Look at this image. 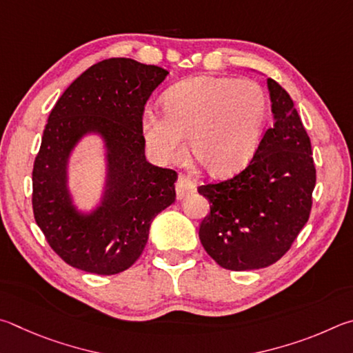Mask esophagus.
Instances as JSON below:
<instances>
[{"mask_svg": "<svg viewBox=\"0 0 353 353\" xmlns=\"http://www.w3.org/2000/svg\"><path fill=\"white\" fill-rule=\"evenodd\" d=\"M175 190H176V199L184 200L189 194H192L195 190V184L192 180H189L188 176L181 175L175 183Z\"/></svg>", "mask_w": 353, "mask_h": 353, "instance_id": "obj_1", "label": "esophagus"}]
</instances>
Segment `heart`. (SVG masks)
Masks as SVG:
<instances>
[{
	"instance_id": "b5f03b06",
	"label": "heart",
	"mask_w": 353,
	"mask_h": 353,
	"mask_svg": "<svg viewBox=\"0 0 353 353\" xmlns=\"http://www.w3.org/2000/svg\"><path fill=\"white\" fill-rule=\"evenodd\" d=\"M164 114L145 111L142 134L159 163L180 161L184 136L209 175L226 178L248 165L268 122V99L252 80L194 77L164 94Z\"/></svg>"
}]
</instances>
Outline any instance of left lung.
<instances>
[{"label":"left lung","instance_id":"left-lung-1","mask_svg":"<svg viewBox=\"0 0 353 353\" xmlns=\"http://www.w3.org/2000/svg\"><path fill=\"white\" fill-rule=\"evenodd\" d=\"M268 90L274 123L250 164L230 180L199 188L211 205L199 231L203 248L232 271L279 261L312 211L316 169L310 138L288 92L273 79Z\"/></svg>","mask_w":353,"mask_h":353}]
</instances>
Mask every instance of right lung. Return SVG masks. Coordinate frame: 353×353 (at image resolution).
I'll list each match as a JSON object with an SVG mask.
<instances>
[{
    "instance_id": "1",
    "label": "right lung",
    "mask_w": 353,
    "mask_h": 353,
    "mask_svg": "<svg viewBox=\"0 0 353 353\" xmlns=\"http://www.w3.org/2000/svg\"><path fill=\"white\" fill-rule=\"evenodd\" d=\"M165 70L133 59L88 68L52 108L32 170L37 225L55 254L92 274H117L138 261L152 220L175 201L176 172L147 163L142 114ZM99 132L108 147V189L96 212L80 214L65 188L78 139Z\"/></svg>"
}]
</instances>
